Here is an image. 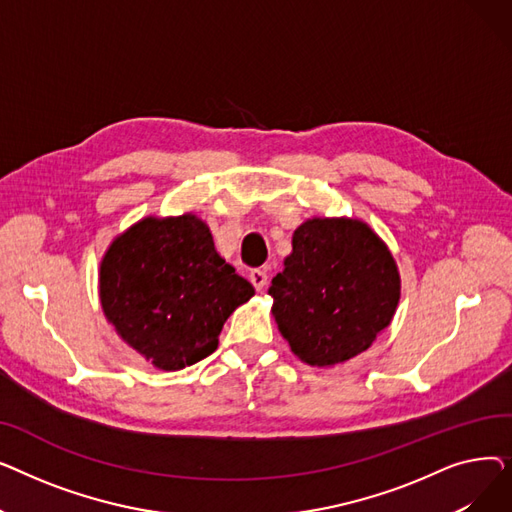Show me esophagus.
<instances>
[{
	"label": "esophagus",
	"mask_w": 512,
	"mask_h": 512,
	"mask_svg": "<svg viewBox=\"0 0 512 512\" xmlns=\"http://www.w3.org/2000/svg\"><path fill=\"white\" fill-rule=\"evenodd\" d=\"M249 278H251V282H253V286H255V290H257V292L265 290L267 280H270V276H267L263 270H251Z\"/></svg>",
	"instance_id": "34e87169"
}]
</instances>
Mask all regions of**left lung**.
I'll use <instances>...</instances> for the list:
<instances>
[{"instance_id": "8db88e82", "label": "left lung", "mask_w": 512, "mask_h": 512, "mask_svg": "<svg viewBox=\"0 0 512 512\" xmlns=\"http://www.w3.org/2000/svg\"><path fill=\"white\" fill-rule=\"evenodd\" d=\"M267 294L290 351L311 367L346 363L373 344L400 301L398 265L357 218H309Z\"/></svg>"}]
</instances>
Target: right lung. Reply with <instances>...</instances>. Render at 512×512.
Masks as SVG:
<instances>
[{"label": "right lung", "instance_id": "add662e5", "mask_svg": "<svg viewBox=\"0 0 512 512\" xmlns=\"http://www.w3.org/2000/svg\"><path fill=\"white\" fill-rule=\"evenodd\" d=\"M255 294L213 247L193 211L147 215L120 232L99 263V301L116 334L161 371L211 355L236 307Z\"/></svg>", "mask_w": 512, "mask_h": 512}]
</instances>
